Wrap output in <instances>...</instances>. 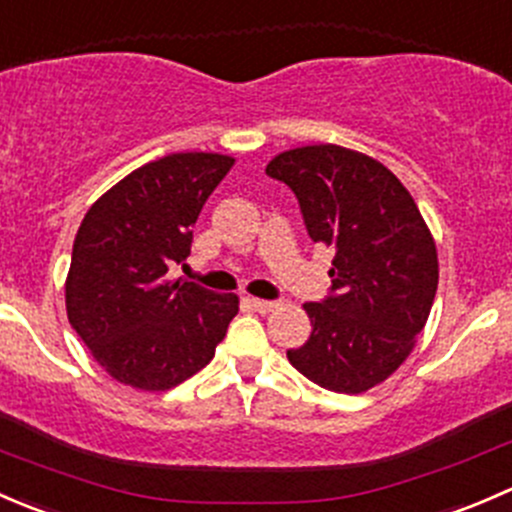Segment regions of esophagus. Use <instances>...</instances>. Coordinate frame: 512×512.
<instances>
[{"label": "esophagus", "instance_id": "esophagus-1", "mask_svg": "<svg viewBox=\"0 0 512 512\" xmlns=\"http://www.w3.org/2000/svg\"><path fill=\"white\" fill-rule=\"evenodd\" d=\"M247 302H250L252 307H255L257 312H262V314L272 312V309L277 307V302H270V299H257V297H250V299H247Z\"/></svg>", "mask_w": 512, "mask_h": 512}]
</instances>
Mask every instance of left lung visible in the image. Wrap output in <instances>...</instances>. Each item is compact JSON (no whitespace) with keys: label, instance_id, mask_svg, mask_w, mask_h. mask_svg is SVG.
<instances>
[{"label":"left lung","instance_id":"obj_1","mask_svg":"<svg viewBox=\"0 0 512 512\" xmlns=\"http://www.w3.org/2000/svg\"><path fill=\"white\" fill-rule=\"evenodd\" d=\"M265 173L294 190L314 242L332 247V294L304 304L312 334L287 359L337 394H364L414 352L438 287V252L399 178L366 153L319 143Z\"/></svg>","mask_w":512,"mask_h":512}]
</instances>
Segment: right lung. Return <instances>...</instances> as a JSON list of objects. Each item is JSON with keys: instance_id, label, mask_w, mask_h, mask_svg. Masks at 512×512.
<instances>
[{"instance_id": "add662e5", "label": "right lung", "mask_w": 512, "mask_h": 512, "mask_svg": "<svg viewBox=\"0 0 512 512\" xmlns=\"http://www.w3.org/2000/svg\"><path fill=\"white\" fill-rule=\"evenodd\" d=\"M235 158L170 153L101 195L81 220L66 275V314L108 376L165 391L215 356L237 294L168 280L190 255L193 225Z\"/></svg>"}]
</instances>
